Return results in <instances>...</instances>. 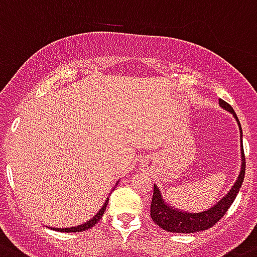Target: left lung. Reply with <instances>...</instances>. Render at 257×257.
Returning <instances> with one entry per match:
<instances>
[{
    "label": "left lung",
    "instance_id": "left-lung-1",
    "mask_svg": "<svg viewBox=\"0 0 257 257\" xmlns=\"http://www.w3.org/2000/svg\"><path fill=\"white\" fill-rule=\"evenodd\" d=\"M219 105L222 108L232 113L236 122L239 125V131L242 136V128H240V122H239L236 113L234 112L232 107L225 100L219 99ZM242 140V139H240ZM245 174V158L244 152H243V144H242V169L239 172V176L236 182L231 187V189L227 192V195L219 200L215 205L209 208L208 210H202L200 213H189L183 212L180 209L171 208L169 204H166L161 195V191L157 185L154 184V193H153L152 205H150V215L152 219L163 230L170 232H183V234H191V232L202 231V230H208L212 226H214L219 219L226 214L227 209L231 206L234 202L235 197L238 195L239 189L242 187L243 180H244Z\"/></svg>",
    "mask_w": 257,
    "mask_h": 257
}]
</instances>
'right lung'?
Listing matches in <instances>:
<instances>
[{
    "mask_svg": "<svg viewBox=\"0 0 257 257\" xmlns=\"http://www.w3.org/2000/svg\"><path fill=\"white\" fill-rule=\"evenodd\" d=\"M107 204H108V198L105 200V202L103 204V206L99 209V212L96 213L91 219H88L87 222H83L82 225L78 226H74V227H64V228H55V227H51L52 230H56V231H61V232H79V231H85V230H88V228H91L92 226L96 225L99 222V219L102 218V215L104 214V210L107 208Z\"/></svg>",
    "mask_w": 257,
    "mask_h": 257,
    "instance_id": "right-lung-1",
    "label": "right lung"
}]
</instances>
